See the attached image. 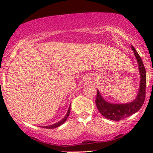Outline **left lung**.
<instances>
[{"instance_id": "obj_1", "label": "left lung", "mask_w": 153, "mask_h": 153, "mask_svg": "<svg viewBox=\"0 0 153 153\" xmlns=\"http://www.w3.org/2000/svg\"><path fill=\"white\" fill-rule=\"evenodd\" d=\"M131 49L134 51V54L136 57L139 65L140 77V86L136 99L132 102L125 104H114L106 102L100 94L99 90H97V96L95 102L100 113L105 118L113 121H120L133 114L136 113L143 106L146 96V71L144 66L143 60L139 54L133 46Z\"/></svg>"}]
</instances>
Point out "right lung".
Here are the masks:
<instances>
[{
	"label": "right lung",
	"instance_id": "add662e5",
	"mask_svg": "<svg viewBox=\"0 0 153 153\" xmlns=\"http://www.w3.org/2000/svg\"><path fill=\"white\" fill-rule=\"evenodd\" d=\"M70 112H71V106H70L69 108H68V113H67V114L65 115V117L64 118H63V119H62V120L60 121V122H59L56 123V124H52V125L45 126V127H44V128H46V129H54V128H56V127H59V126L62 125V124H63V123H64V122H65V121L67 120V119H68V116H69V114H70Z\"/></svg>",
	"mask_w": 153,
	"mask_h": 153
}]
</instances>
